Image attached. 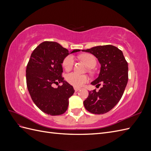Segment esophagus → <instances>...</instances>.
I'll list each match as a JSON object with an SVG mask.
<instances>
[{"label": "esophagus", "mask_w": 151, "mask_h": 151, "mask_svg": "<svg viewBox=\"0 0 151 151\" xmlns=\"http://www.w3.org/2000/svg\"><path fill=\"white\" fill-rule=\"evenodd\" d=\"M74 90H75V91H76V92H77V91H78L79 90H80V89L81 88H76V87H74Z\"/></svg>", "instance_id": "34e87169"}]
</instances>
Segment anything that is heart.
I'll return each instance as SVG.
<instances>
[{"label":"heart","instance_id":"obj_1","mask_svg":"<svg viewBox=\"0 0 151 151\" xmlns=\"http://www.w3.org/2000/svg\"><path fill=\"white\" fill-rule=\"evenodd\" d=\"M80 58L88 67H91L96 65V58L91 54L86 53L81 55ZM74 65V58L71 55L67 56L63 61V67L66 70H71ZM66 81L70 84L75 87H81L83 86L89 81V77L86 75H81L77 72H71L66 76Z\"/></svg>","mask_w":151,"mask_h":151}]
</instances>
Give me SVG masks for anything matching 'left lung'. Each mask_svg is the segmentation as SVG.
<instances>
[{"mask_svg": "<svg viewBox=\"0 0 151 151\" xmlns=\"http://www.w3.org/2000/svg\"><path fill=\"white\" fill-rule=\"evenodd\" d=\"M82 51L94 55L101 65L99 77L91 84L96 87L103 84L98 91H89L84 107L91 113H106L116 106L124 93L129 79L128 63L121 50L111 45Z\"/></svg>", "mask_w": 151, "mask_h": 151, "instance_id": "1", "label": "left lung"}]
</instances>
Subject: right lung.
<instances>
[{"label":"right lung","mask_w":151,"mask_h":151,"mask_svg":"<svg viewBox=\"0 0 151 151\" xmlns=\"http://www.w3.org/2000/svg\"><path fill=\"white\" fill-rule=\"evenodd\" d=\"M81 51L74 50L70 53ZM68 51L60 44L44 42L31 55L26 67V84L34 103L43 112L60 115L67 109L68 99L74 93L73 87L63 81L62 66ZM63 84L54 88L52 85Z\"/></svg>","instance_id":"right-lung-1"}]
</instances>
